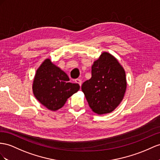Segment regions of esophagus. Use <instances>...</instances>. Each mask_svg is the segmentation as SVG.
<instances>
[{
  "mask_svg": "<svg viewBox=\"0 0 160 160\" xmlns=\"http://www.w3.org/2000/svg\"><path fill=\"white\" fill-rule=\"evenodd\" d=\"M75 82L76 83H78V84L80 87H81V85H82V80H80V79H79V78H78V79H76L75 80Z\"/></svg>",
  "mask_w": 160,
  "mask_h": 160,
  "instance_id": "obj_1",
  "label": "esophagus"
}]
</instances>
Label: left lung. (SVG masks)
<instances>
[{
    "label": "left lung",
    "mask_w": 160,
    "mask_h": 160,
    "mask_svg": "<svg viewBox=\"0 0 160 160\" xmlns=\"http://www.w3.org/2000/svg\"><path fill=\"white\" fill-rule=\"evenodd\" d=\"M92 77L82 85L90 108L101 115L113 112L124 96L126 73L118 60L103 52L92 66Z\"/></svg>",
    "instance_id": "obj_1"
}]
</instances>
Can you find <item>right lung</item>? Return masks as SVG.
Wrapping results in <instances>:
<instances>
[{
  "instance_id": "right-lung-1",
  "label": "right lung",
  "mask_w": 160,
  "mask_h": 160,
  "mask_svg": "<svg viewBox=\"0 0 160 160\" xmlns=\"http://www.w3.org/2000/svg\"><path fill=\"white\" fill-rule=\"evenodd\" d=\"M32 89L41 104L51 111H57L78 92L80 86L69 82L66 73L47 59L36 70Z\"/></svg>"
}]
</instances>
